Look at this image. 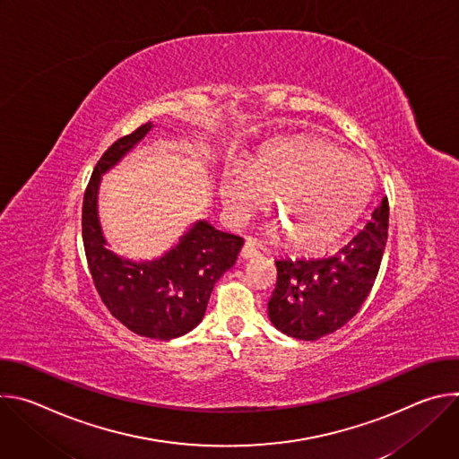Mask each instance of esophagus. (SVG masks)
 Wrapping results in <instances>:
<instances>
[{
  "label": "esophagus",
  "instance_id": "esophagus-1",
  "mask_svg": "<svg viewBox=\"0 0 459 459\" xmlns=\"http://www.w3.org/2000/svg\"><path fill=\"white\" fill-rule=\"evenodd\" d=\"M254 255H257V248L254 247L252 241H245V245L241 248V257L248 259V257H254Z\"/></svg>",
  "mask_w": 459,
  "mask_h": 459
}]
</instances>
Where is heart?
Returning a JSON list of instances; mask_svg holds the SVG:
<instances>
[{"mask_svg": "<svg viewBox=\"0 0 459 459\" xmlns=\"http://www.w3.org/2000/svg\"><path fill=\"white\" fill-rule=\"evenodd\" d=\"M368 167L321 140H299L254 158L247 170L232 169L221 178L220 194L229 220L245 225L264 211L273 195L280 223L305 252L331 247L361 211L370 192Z\"/></svg>", "mask_w": 459, "mask_h": 459, "instance_id": "obj_1", "label": "heart"}]
</instances>
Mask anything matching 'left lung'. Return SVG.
<instances>
[{
    "instance_id": "left-lung-1",
    "label": "left lung",
    "mask_w": 459,
    "mask_h": 459,
    "mask_svg": "<svg viewBox=\"0 0 459 459\" xmlns=\"http://www.w3.org/2000/svg\"><path fill=\"white\" fill-rule=\"evenodd\" d=\"M388 230L386 195L365 227L334 255L276 261L278 281L269 317L283 334L314 342L349 323L376 281Z\"/></svg>"
}]
</instances>
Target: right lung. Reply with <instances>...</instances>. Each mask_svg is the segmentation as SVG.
<instances>
[{"instance_id":"right-lung-1","label":"right lung","mask_w":459,"mask_h":459,"mask_svg":"<svg viewBox=\"0 0 459 459\" xmlns=\"http://www.w3.org/2000/svg\"><path fill=\"white\" fill-rule=\"evenodd\" d=\"M152 126L151 121L142 125L100 158L85 190L82 232L96 290L110 314L128 331L167 342L200 325L216 281L236 264L243 239L200 220L152 261L138 264L107 248L98 218L101 174L133 151Z\"/></svg>"}]
</instances>
